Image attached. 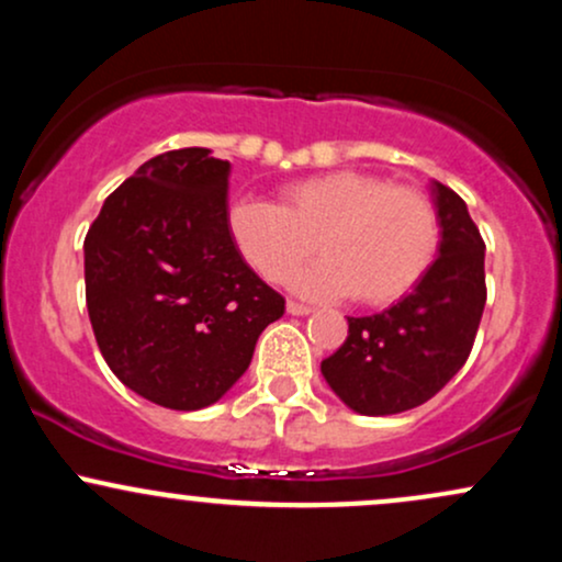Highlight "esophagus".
<instances>
[{
  "instance_id": "obj_1",
  "label": "esophagus",
  "mask_w": 562,
  "mask_h": 562,
  "mask_svg": "<svg viewBox=\"0 0 562 562\" xmlns=\"http://www.w3.org/2000/svg\"><path fill=\"white\" fill-rule=\"evenodd\" d=\"M288 314H293V317H306V314H312V306L299 301H288Z\"/></svg>"
}]
</instances>
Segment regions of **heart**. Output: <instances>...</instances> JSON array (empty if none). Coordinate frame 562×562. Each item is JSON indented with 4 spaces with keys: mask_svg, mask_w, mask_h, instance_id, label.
Masks as SVG:
<instances>
[{
    "mask_svg": "<svg viewBox=\"0 0 562 562\" xmlns=\"http://www.w3.org/2000/svg\"><path fill=\"white\" fill-rule=\"evenodd\" d=\"M235 248L269 282L288 280L317 248L325 261L293 280L301 295L353 293L364 306H391L423 280L438 250L434 200L409 184L340 169L280 190V205L240 198L229 205Z\"/></svg>",
    "mask_w": 562,
    "mask_h": 562,
    "instance_id": "obj_1",
    "label": "heart"
}]
</instances>
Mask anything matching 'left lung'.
<instances>
[{"label":"left lung","mask_w":562,"mask_h":562,"mask_svg":"<svg viewBox=\"0 0 562 562\" xmlns=\"http://www.w3.org/2000/svg\"><path fill=\"white\" fill-rule=\"evenodd\" d=\"M441 227L438 259L409 295L372 317H348L344 346L322 375L348 409L398 415L434 398L468 362L486 306L481 232L465 200L430 182Z\"/></svg>","instance_id":"8db88e82"}]
</instances>
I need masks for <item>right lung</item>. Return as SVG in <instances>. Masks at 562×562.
Masks as SVG:
<instances>
[{
    "label": "right lung",
    "instance_id": "1",
    "mask_svg": "<svg viewBox=\"0 0 562 562\" xmlns=\"http://www.w3.org/2000/svg\"><path fill=\"white\" fill-rule=\"evenodd\" d=\"M229 169L209 147L160 153L105 200L83 240L97 346L126 389L166 409L216 404L285 314L229 237Z\"/></svg>",
    "mask_w": 562,
    "mask_h": 562
}]
</instances>
